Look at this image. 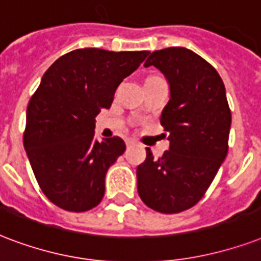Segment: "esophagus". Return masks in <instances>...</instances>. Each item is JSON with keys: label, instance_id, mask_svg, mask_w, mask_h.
I'll use <instances>...</instances> for the list:
<instances>
[{"label": "esophagus", "instance_id": "obj_1", "mask_svg": "<svg viewBox=\"0 0 261 261\" xmlns=\"http://www.w3.org/2000/svg\"><path fill=\"white\" fill-rule=\"evenodd\" d=\"M134 144H135L134 139H127V141H126L127 146H131V145H134Z\"/></svg>", "mask_w": 261, "mask_h": 261}]
</instances>
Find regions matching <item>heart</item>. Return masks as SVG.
<instances>
[{"label": "heart", "mask_w": 261, "mask_h": 261, "mask_svg": "<svg viewBox=\"0 0 261 261\" xmlns=\"http://www.w3.org/2000/svg\"><path fill=\"white\" fill-rule=\"evenodd\" d=\"M153 77H156V76H153Z\"/></svg>", "instance_id": "b5f03b06"}]
</instances>
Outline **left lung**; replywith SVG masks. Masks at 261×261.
Returning a JSON list of instances; mask_svg holds the SVG:
<instances>
[{
  "mask_svg": "<svg viewBox=\"0 0 261 261\" xmlns=\"http://www.w3.org/2000/svg\"><path fill=\"white\" fill-rule=\"evenodd\" d=\"M154 65L170 83L171 98L160 123L170 149L146 159L137 168L138 194L153 211L179 214L201 200L228 150L231 111L218 71L186 47L150 53L145 67Z\"/></svg>",
  "mask_w": 261,
  "mask_h": 261,
  "instance_id": "8db88e82",
  "label": "left lung"
}]
</instances>
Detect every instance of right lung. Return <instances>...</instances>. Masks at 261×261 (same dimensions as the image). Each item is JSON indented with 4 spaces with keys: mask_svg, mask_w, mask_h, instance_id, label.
Instances as JSON below:
<instances>
[{
    "mask_svg": "<svg viewBox=\"0 0 261 261\" xmlns=\"http://www.w3.org/2000/svg\"><path fill=\"white\" fill-rule=\"evenodd\" d=\"M148 55L76 49L43 73L27 107L23 144L39 188L61 210L86 212L102 200L107 171L126 144L120 137L95 141V116Z\"/></svg>",
    "mask_w": 261,
    "mask_h": 261,
    "instance_id": "1",
    "label": "right lung"
}]
</instances>
